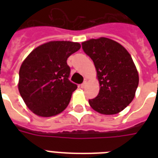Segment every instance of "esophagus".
<instances>
[{"mask_svg":"<svg viewBox=\"0 0 158 158\" xmlns=\"http://www.w3.org/2000/svg\"><path fill=\"white\" fill-rule=\"evenodd\" d=\"M86 84H87V82L84 81L83 84H80V88H81V89H84V88L86 87Z\"/></svg>","mask_w":158,"mask_h":158,"instance_id":"esophagus-1","label":"esophagus"}]
</instances>
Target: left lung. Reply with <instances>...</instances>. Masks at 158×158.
Masks as SVG:
<instances>
[{
    "label": "left lung",
    "mask_w": 158,
    "mask_h": 158,
    "mask_svg": "<svg viewBox=\"0 0 158 158\" xmlns=\"http://www.w3.org/2000/svg\"><path fill=\"white\" fill-rule=\"evenodd\" d=\"M82 48L93 60L100 84L99 94L89 100V105L104 115L124 110L134 99L139 85V74L130 53L106 38L84 42Z\"/></svg>",
    "instance_id": "1"
}]
</instances>
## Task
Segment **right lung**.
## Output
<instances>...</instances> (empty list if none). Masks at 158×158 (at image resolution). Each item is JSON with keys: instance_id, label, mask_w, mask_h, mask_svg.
I'll return each mask as SVG.
<instances>
[{"instance_id": "obj_1", "label": "right lung", "mask_w": 158, "mask_h": 158, "mask_svg": "<svg viewBox=\"0 0 158 158\" xmlns=\"http://www.w3.org/2000/svg\"><path fill=\"white\" fill-rule=\"evenodd\" d=\"M80 48L78 43L52 41L35 48L23 60L19 73V91L34 114L49 117L69 105L77 84L69 79L67 59Z\"/></svg>"}]
</instances>
